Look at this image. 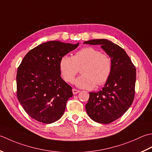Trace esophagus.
Listing matches in <instances>:
<instances>
[{"mask_svg": "<svg viewBox=\"0 0 152 152\" xmlns=\"http://www.w3.org/2000/svg\"><path fill=\"white\" fill-rule=\"evenodd\" d=\"M72 91H73V94H78L79 92H80L79 90H77V89H76V88H73Z\"/></svg>", "mask_w": 152, "mask_h": 152, "instance_id": "esophagus-1", "label": "esophagus"}]
</instances>
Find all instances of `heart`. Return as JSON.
<instances>
[{
  "label": "heart",
  "instance_id": "b5f03b06",
  "mask_svg": "<svg viewBox=\"0 0 152 152\" xmlns=\"http://www.w3.org/2000/svg\"><path fill=\"white\" fill-rule=\"evenodd\" d=\"M80 69L82 75L75 80V85L79 88H92L96 85H104L109 79L112 61L106 54L91 46L80 48L73 57L64 56L60 61V70L63 79L67 83H72Z\"/></svg>",
  "mask_w": 152,
  "mask_h": 152
}]
</instances>
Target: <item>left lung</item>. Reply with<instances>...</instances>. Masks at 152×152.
I'll return each instance as SVG.
<instances>
[{
  "instance_id": "8db88e82",
  "label": "left lung",
  "mask_w": 152,
  "mask_h": 152,
  "mask_svg": "<svg viewBox=\"0 0 152 152\" xmlns=\"http://www.w3.org/2000/svg\"><path fill=\"white\" fill-rule=\"evenodd\" d=\"M84 43L101 45L112 61L111 75L104 87L97 92H90L85 106L88 116L95 122L110 123L121 117L134 100L136 68L125 51L115 43L107 39Z\"/></svg>"
}]
</instances>
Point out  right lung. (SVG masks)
<instances>
[{"label":"right lung","mask_w":152,"mask_h":152,"mask_svg":"<svg viewBox=\"0 0 152 152\" xmlns=\"http://www.w3.org/2000/svg\"><path fill=\"white\" fill-rule=\"evenodd\" d=\"M79 44L48 41L25 56L17 71V97L33 119L50 124L63 115L73 92L60 76V61Z\"/></svg>","instance_id":"add662e5"}]
</instances>
